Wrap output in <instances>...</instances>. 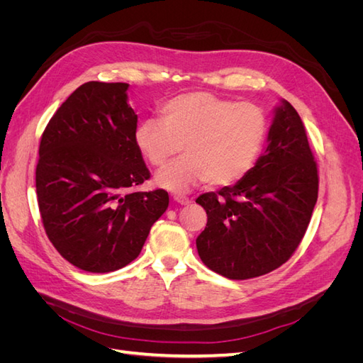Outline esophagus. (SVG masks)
I'll list each match as a JSON object with an SVG mask.
<instances>
[{
  "label": "esophagus",
  "mask_w": 363,
  "mask_h": 363,
  "mask_svg": "<svg viewBox=\"0 0 363 363\" xmlns=\"http://www.w3.org/2000/svg\"><path fill=\"white\" fill-rule=\"evenodd\" d=\"M174 201L182 204V206H188L191 203V200L188 199V196H184V195H174Z\"/></svg>",
  "instance_id": "esophagus-1"
}]
</instances>
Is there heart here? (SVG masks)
<instances>
[{
  "label": "heart",
  "mask_w": 363,
  "mask_h": 363,
  "mask_svg": "<svg viewBox=\"0 0 363 363\" xmlns=\"http://www.w3.org/2000/svg\"><path fill=\"white\" fill-rule=\"evenodd\" d=\"M267 135L268 119L259 106L189 92L163 103L157 121H142L135 144L156 169L167 167L182 150L183 159L159 172L156 183L183 192L203 180L228 186L244 179L256 164Z\"/></svg>",
  "instance_id": "heart-1"
}]
</instances>
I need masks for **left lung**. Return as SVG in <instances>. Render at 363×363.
I'll use <instances>...</instances> for the list:
<instances>
[{
	"label": "left lung",
	"instance_id": "1",
	"mask_svg": "<svg viewBox=\"0 0 363 363\" xmlns=\"http://www.w3.org/2000/svg\"><path fill=\"white\" fill-rule=\"evenodd\" d=\"M318 200V168L300 115L274 111L268 145L235 186L196 199L207 224L196 250L207 268L232 280L281 267L300 245Z\"/></svg>",
	"mask_w": 363,
	"mask_h": 363
}]
</instances>
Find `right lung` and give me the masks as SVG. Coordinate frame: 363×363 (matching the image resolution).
Listing matches in <instances>:
<instances>
[{
    "instance_id": "1",
    "label": "right lung",
    "mask_w": 363,
    "mask_h": 363,
    "mask_svg": "<svg viewBox=\"0 0 363 363\" xmlns=\"http://www.w3.org/2000/svg\"><path fill=\"white\" fill-rule=\"evenodd\" d=\"M127 83L87 82L43 130L36 194L43 228L60 256L87 272L133 262L168 208L163 189L130 192L150 179L135 144L138 115Z\"/></svg>"
}]
</instances>
